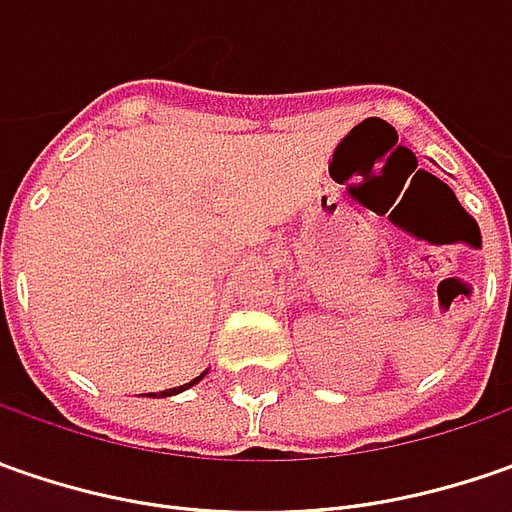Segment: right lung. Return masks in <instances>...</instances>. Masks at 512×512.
<instances>
[{
    "instance_id": "add662e5",
    "label": "right lung",
    "mask_w": 512,
    "mask_h": 512,
    "mask_svg": "<svg viewBox=\"0 0 512 512\" xmlns=\"http://www.w3.org/2000/svg\"><path fill=\"white\" fill-rule=\"evenodd\" d=\"M205 376H207V370H205V373H202V376H196V379H190V382H187V384H179V387H170V390H162L159 396H176V393H182V390H187V387H193V384L202 382ZM150 396H156V393H150Z\"/></svg>"
}]
</instances>
